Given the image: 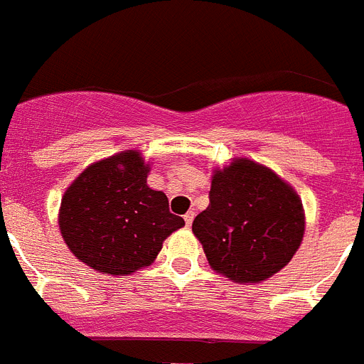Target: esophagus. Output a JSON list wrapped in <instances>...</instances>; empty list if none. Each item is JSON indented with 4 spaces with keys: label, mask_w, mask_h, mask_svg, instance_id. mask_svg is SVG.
<instances>
[{
    "label": "esophagus",
    "mask_w": 364,
    "mask_h": 364,
    "mask_svg": "<svg viewBox=\"0 0 364 364\" xmlns=\"http://www.w3.org/2000/svg\"><path fill=\"white\" fill-rule=\"evenodd\" d=\"M193 218H195V211L189 210L188 213L184 215V220H186V224H188V226H191V224H193Z\"/></svg>",
    "instance_id": "esophagus-1"
}]
</instances>
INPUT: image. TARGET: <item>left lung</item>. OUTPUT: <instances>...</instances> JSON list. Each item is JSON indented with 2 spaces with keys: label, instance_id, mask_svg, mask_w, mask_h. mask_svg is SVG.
<instances>
[{
  "label": "left lung",
  "instance_id": "1",
  "mask_svg": "<svg viewBox=\"0 0 364 364\" xmlns=\"http://www.w3.org/2000/svg\"><path fill=\"white\" fill-rule=\"evenodd\" d=\"M304 228L297 191L273 169L244 156L215 169L210 205L193 220L211 268L239 284L281 272L297 253Z\"/></svg>",
  "mask_w": 364,
  "mask_h": 364
}]
</instances>
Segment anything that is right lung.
<instances>
[{
	"instance_id": "1",
	"label": "right lung",
	"mask_w": 364,
	"mask_h": 364,
	"mask_svg": "<svg viewBox=\"0 0 364 364\" xmlns=\"http://www.w3.org/2000/svg\"><path fill=\"white\" fill-rule=\"evenodd\" d=\"M151 162L127 149L87 166L58 211L62 239L83 264L112 277L153 264L164 240L184 228L167 197L147 186Z\"/></svg>"
}]
</instances>
